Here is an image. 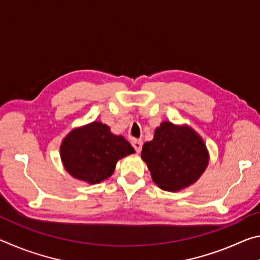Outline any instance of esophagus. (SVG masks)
I'll use <instances>...</instances> for the list:
<instances>
[{"label":"esophagus","mask_w":260,"mask_h":260,"mask_svg":"<svg viewBox=\"0 0 260 260\" xmlns=\"http://www.w3.org/2000/svg\"><path fill=\"white\" fill-rule=\"evenodd\" d=\"M142 144H143V142L141 140H133V141H132V146H133V148L135 149L136 152H141V150H142Z\"/></svg>","instance_id":"esophagus-1"}]
</instances>
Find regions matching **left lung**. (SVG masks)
<instances>
[{
    "label": "left lung",
    "instance_id": "1",
    "mask_svg": "<svg viewBox=\"0 0 260 260\" xmlns=\"http://www.w3.org/2000/svg\"><path fill=\"white\" fill-rule=\"evenodd\" d=\"M141 157L153 181L167 191L190 186L209 162L205 144L195 132L167 121L155 131L152 141L144 143Z\"/></svg>",
    "mask_w": 260,
    "mask_h": 260
}]
</instances>
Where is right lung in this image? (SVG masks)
<instances>
[{
    "label": "right lung",
    "instance_id": "right-lung-1",
    "mask_svg": "<svg viewBox=\"0 0 260 260\" xmlns=\"http://www.w3.org/2000/svg\"><path fill=\"white\" fill-rule=\"evenodd\" d=\"M134 152L122 136L113 135L102 122L74 129L64 139L60 156L68 172L88 183H99L113 173L120 158Z\"/></svg>",
    "mask_w": 260,
    "mask_h": 260
}]
</instances>
